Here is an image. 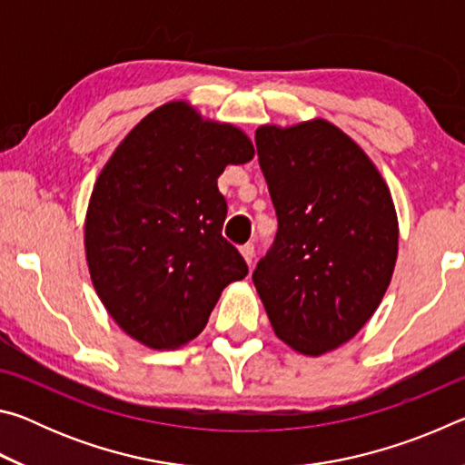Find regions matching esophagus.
Returning a JSON list of instances; mask_svg holds the SVG:
<instances>
[{
    "mask_svg": "<svg viewBox=\"0 0 465 465\" xmlns=\"http://www.w3.org/2000/svg\"><path fill=\"white\" fill-rule=\"evenodd\" d=\"M240 252H242L243 261L248 262V266H252V262H254V246H252V243H243Z\"/></svg>",
    "mask_w": 465,
    "mask_h": 465,
    "instance_id": "34e87169",
    "label": "esophagus"
}]
</instances>
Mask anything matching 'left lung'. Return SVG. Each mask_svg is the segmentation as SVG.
Segmentation results:
<instances>
[{"label": "left lung", "mask_w": 465, "mask_h": 465, "mask_svg": "<svg viewBox=\"0 0 465 465\" xmlns=\"http://www.w3.org/2000/svg\"><path fill=\"white\" fill-rule=\"evenodd\" d=\"M279 217L252 281L282 342L320 357L380 308L398 261V215L369 155L326 119L256 129Z\"/></svg>", "instance_id": "obj_1"}]
</instances>
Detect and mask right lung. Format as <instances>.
<instances>
[{
	"mask_svg": "<svg viewBox=\"0 0 465 465\" xmlns=\"http://www.w3.org/2000/svg\"><path fill=\"white\" fill-rule=\"evenodd\" d=\"M254 157L240 127L172 100L143 116L94 183L84 222L92 285L124 334L149 349L188 344L248 266L222 230L225 166Z\"/></svg>",
	"mask_w": 465,
	"mask_h": 465,
	"instance_id": "add662e5",
	"label": "right lung"
}]
</instances>
